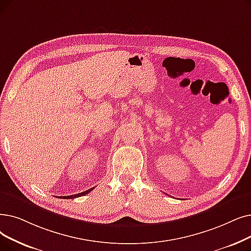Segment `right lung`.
<instances>
[{
  "label": "right lung",
  "instance_id": "right-lung-1",
  "mask_svg": "<svg viewBox=\"0 0 251 251\" xmlns=\"http://www.w3.org/2000/svg\"><path fill=\"white\" fill-rule=\"evenodd\" d=\"M93 189H94V188H92V189H89V190H87V191H85V192H82V193H79V194H75V195H71V196H63V197H60V196H59V198H62V199H74V198H77V197H81V196H84V195H86V194H88L89 192H91Z\"/></svg>",
  "mask_w": 251,
  "mask_h": 251
}]
</instances>
